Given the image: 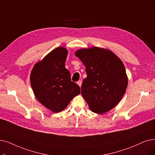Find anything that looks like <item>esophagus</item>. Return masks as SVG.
I'll list each match as a JSON object with an SVG mask.
<instances>
[{"label":"esophagus","mask_w":155,"mask_h":155,"mask_svg":"<svg viewBox=\"0 0 155 155\" xmlns=\"http://www.w3.org/2000/svg\"><path fill=\"white\" fill-rule=\"evenodd\" d=\"M82 82L81 81V80H78V81L77 82V84H78L80 87H81V85H82Z\"/></svg>","instance_id":"obj_1"}]
</instances>
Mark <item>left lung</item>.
Segmentation results:
<instances>
[{"label": "left lung", "instance_id": "left-lung-1", "mask_svg": "<svg viewBox=\"0 0 155 155\" xmlns=\"http://www.w3.org/2000/svg\"><path fill=\"white\" fill-rule=\"evenodd\" d=\"M85 66L81 94L90 110L103 114L122 99L128 85L124 63L109 49L94 47L75 52Z\"/></svg>", "mask_w": 155, "mask_h": 155}]
</instances>
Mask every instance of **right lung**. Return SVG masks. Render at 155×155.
<instances>
[{
    "label": "right lung",
    "mask_w": 155,
    "mask_h": 155,
    "mask_svg": "<svg viewBox=\"0 0 155 155\" xmlns=\"http://www.w3.org/2000/svg\"><path fill=\"white\" fill-rule=\"evenodd\" d=\"M67 55L66 48L58 47L37 62L31 72L30 84L37 99L54 113L64 110L80 93L65 68Z\"/></svg>",
    "instance_id": "obj_1"
}]
</instances>
